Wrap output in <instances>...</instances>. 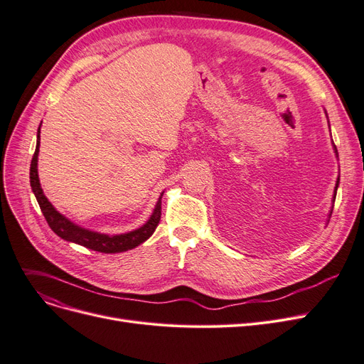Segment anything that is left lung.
I'll list each match as a JSON object with an SVG mask.
<instances>
[{
  "label": "left lung",
  "instance_id": "1",
  "mask_svg": "<svg viewBox=\"0 0 364 364\" xmlns=\"http://www.w3.org/2000/svg\"><path fill=\"white\" fill-rule=\"evenodd\" d=\"M327 114V113H326ZM333 150H335V153H336V157H338V150H336V146L333 144ZM338 187H339V177H338V180H336V186H335V192H333V199H331V202L335 203V199H336V192H338ZM331 211H333V205H331V208H330V213H328V220H330V215H331Z\"/></svg>",
  "mask_w": 364,
  "mask_h": 364
}]
</instances>
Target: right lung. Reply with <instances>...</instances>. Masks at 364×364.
Wrapping results in <instances>:
<instances>
[{
  "label": "right lung",
  "mask_w": 364,
  "mask_h": 364,
  "mask_svg": "<svg viewBox=\"0 0 364 364\" xmlns=\"http://www.w3.org/2000/svg\"><path fill=\"white\" fill-rule=\"evenodd\" d=\"M41 128V124H40ZM40 128L37 131V147L36 153L33 156V161H31V169H29V181H31V188L37 198V202L40 205V210L47 221V225L50 226V229L60 236L62 240H65L68 242H74L78 245H83L89 250L93 251H100L105 252V255H114V252H122V251H128L139 244H143L147 241L153 232L156 230L157 225H159V220L162 215V196L164 192L161 193L159 199H157L154 210L150 215V218L146 221V223L131 232L120 233V235H107V233H100L95 230L85 229L82 226L75 225L74 221L67 218L64 214H60L53 205L49 202V199L46 198L40 178H38V151H40Z\"/></svg>",
  "instance_id": "obj_1"
}]
</instances>
